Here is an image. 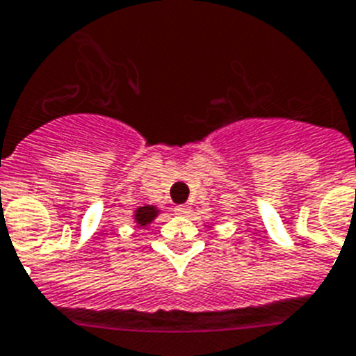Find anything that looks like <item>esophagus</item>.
Instances as JSON below:
<instances>
[{
    "label": "esophagus",
    "instance_id": "1",
    "mask_svg": "<svg viewBox=\"0 0 356 356\" xmlns=\"http://www.w3.org/2000/svg\"><path fill=\"white\" fill-rule=\"evenodd\" d=\"M174 211L177 213V215H186V213L190 211V206H186V204H181V206H175Z\"/></svg>",
    "mask_w": 356,
    "mask_h": 356
}]
</instances>
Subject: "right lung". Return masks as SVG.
Segmentation results:
<instances>
[{"instance_id":"obj_1","label":"right lung","mask_w":356,"mask_h":356,"mask_svg":"<svg viewBox=\"0 0 356 356\" xmlns=\"http://www.w3.org/2000/svg\"><path fill=\"white\" fill-rule=\"evenodd\" d=\"M154 216H156V209L150 208V206H147V208H140L138 211H136V220H138V224L141 225L150 224Z\"/></svg>"}]
</instances>
